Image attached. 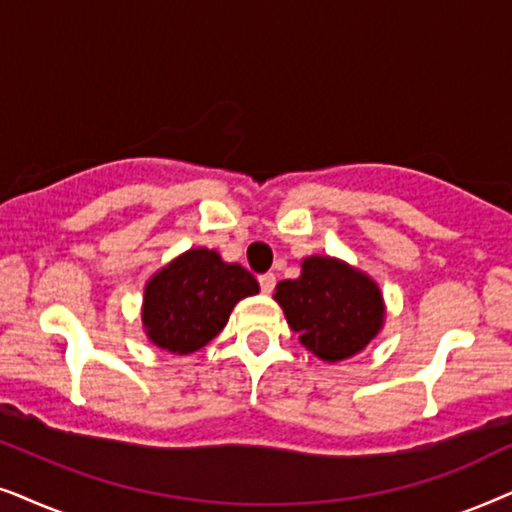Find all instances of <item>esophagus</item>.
<instances>
[{
  "instance_id": "34e87169",
  "label": "esophagus",
  "mask_w": 512,
  "mask_h": 512,
  "mask_svg": "<svg viewBox=\"0 0 512 512\" xmlns=\"http://www.w3.org/2000/svg\"><path fill=\"white\" fill-rule=\"evenodd\" d=\"M257 281H260V288H262L264 295H271V292H274V288H276V276L274 274H262L260 278H257Z\"/></svg>"
}]
</instances>
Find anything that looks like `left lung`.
<instances>
[{"label":"left lung","mask_w":512,"mask_h":512,"mask_svg":"<svg viewBox=\"0 0 512 512\" xmlns=\"http://www.w3.org/2000/svg\"><path fill=\"white\" fill-rule=\"evenodd\" d=\"M274 299L299 342L327 363L356 356L384 325L379 285L335 257H306L302 276L278 283Z\"/></svg>","instance_id":"8db88e82"}]
</instances>
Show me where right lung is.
<instances>
[{
  "label": "right lung",
  "mask_w": 512,
  "mask_h": 512,
  "mask_svg": "<svg viewBox=\"0 0 512 512\" xmlns=\"http://www.w3.org/2000/svg\"><path fill=\"white\" fill-rule=\"evenodd\" d=\"M257 292L241 264L222 262L208 248L187 250L149 278L142 325L159 349L187 356L220 335L236 302Z\"/></svg>",
  "instance_id": "obj_1"
}]
</instances>
